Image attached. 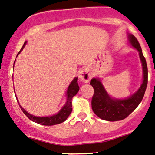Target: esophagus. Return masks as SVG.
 I'll return each instance as SVG.
<instances>
[{"label": "esophagus", "instance_id": "esophagus-1", "mask_svg": "<svg viewBox=\"0 0 155 155\" xmlns=\"http://www.w3.org/2000/svg\"><path fill=\"white\" fill-rule=\"evenodd\" d=\"M91 78V74L87 69H82L80 73V79L84 83L89 82Z\"/></svg>", "mask_w": 155, "mask_h": 155}]
</instances>
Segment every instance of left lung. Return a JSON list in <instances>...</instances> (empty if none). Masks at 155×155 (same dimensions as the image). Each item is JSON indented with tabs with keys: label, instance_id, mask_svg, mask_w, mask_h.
Listing matches in <instances>:
<instances>
[{
	"label": "left lung",
	"instance_id": "1",
	"mask_svg": "<svg viewBox=\"0 0 155 155\" xmlns=\"http://www.w3.org/2000/svg\"><path fill=\"white\" fill-rule=\"evenodd\" d=\"M129 41L133 47L139 51L143 72V84H141L140 88L129 97L122 100L113 99L105 90L99 78L91 79L90 85L94 88V94L91 99V108L94 114L104 120L117 121L127 117L141 102L147 87L148 68L140 45L133 35H129Z\"/></svg>",
	"mask_w": 155,
	"mask_h": 155
}]
</instances>
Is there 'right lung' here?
I'll list each match as a JSON object with an SVG mask.
<instances>
[{"label":"right lung","mask_w":155,"mask_h":155,"mask_svg":"<svg viewBox=\"0 0 155 155\" xmlns=\"http://www.w3.org/2000/svg\"><path fill=\"white\" fill-rule=\"evenodd\" d=\"M26 42L24 43V46L21 48V51L18 52V55L23 50L25 45H26ZM79 89V86H78V78H75L71 81V83L69 85V88L67 89V94H66V95H67V100H66V104L64 105V107L60 110L58 114H54V115L50 116V117H36V116H33L29 114V113H28L26 110H24V109H23L21 105H19V106L21 107V110L23 111V112L26 115V117L29 118V120H31V121H33V122H35L37 124L41 125H44V126H53V125L59 124L64 122L67 119V117H69V114H71V111H72V108H71V100H72V97L78 92Z\"/></svg>","instance_id":"right-lung-1"}]
</instances>
